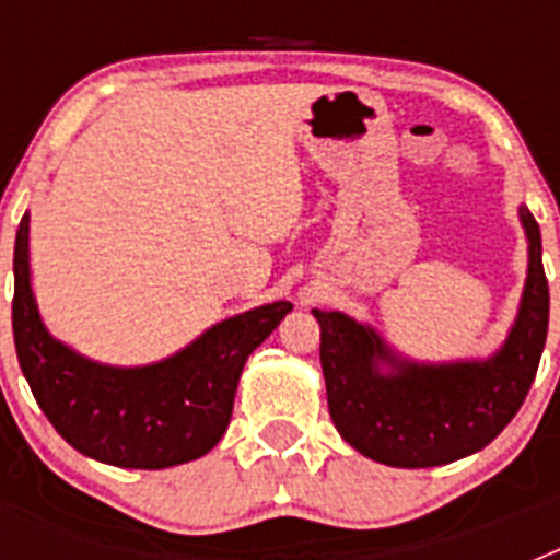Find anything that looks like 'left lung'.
Instances as JSON below:
<instances>
[{
	"label": "left lung",
	"mask_w": 560,
	"mask_h": 560,
	"mask_svg": "<svg viewBox=\"0 0 560 560\" xmlns=\"http://www.w3.org/2000/svg\"><path fill=\"white\" fill-rule=\"evenodd\" d=\"M518 221L527 237L522 300L499 350L485 359H409L373 325L311 311L330 418L355 452L393 468H432L477 454L511 423L530 393L550 323L541 232L527 207H518Z\"/></svg>",
	"instance_id": "8db88e82"
}]
</instances>
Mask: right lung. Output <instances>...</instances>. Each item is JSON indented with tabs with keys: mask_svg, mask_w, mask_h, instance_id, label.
<instances>
[{
	"mask_svg": "<svg viewBox=\"0 0 560 560\" xmlns=\"http://www.w3.org/2000/svg\"><path fill=\"white\" fill-rule=\"evenodd\" d=\"M291 303L226 316L173 355L117 368L78 353L49 334L30 283V212L13 249V341L22 373L56 432L97 463L171 468L210 452L232 418L252 350L269 339Z\"/></svg>",
	"mask_w": 560,
	"mask_h": 560,
	"instance_id": "right-lung-1",
	"label": "right lung"
}]
</instances>
